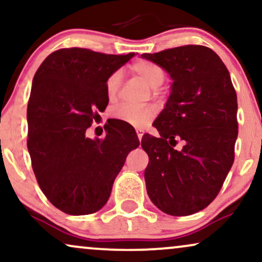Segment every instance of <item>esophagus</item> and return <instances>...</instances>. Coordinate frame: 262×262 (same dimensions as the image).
I'll return each instance as SVG.
<instances>
[{"label": "esophagus", "mask_w": 262, "mask_h": 262, "mask_svg": "<svg viewBox=\"0 0 262 262\" xmlns=\"http://www.w3.org/2000/svg\"><path fill=\"white\" fill-rule=\"evenodd\" d=\"M137 135H138L139 140H141V138H142V135H144V133H142V130H140V129H137Z\"/></svg>", "instance_id": "esophagus-1"}]
</instances>
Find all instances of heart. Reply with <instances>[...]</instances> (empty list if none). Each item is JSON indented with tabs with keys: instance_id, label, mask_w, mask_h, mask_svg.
Wrapping results in <instances>:
<instances>
[{
	"instance_id": "1",
	"label": "heart",
	"mask_w": 262,
	"mask_h": 262,
	"mask_svg": "<svg viewBox=\"0 0 262 262\" xmlns=\"http://www.w3.org/2000/svg\"><path fill=\"white\" fill-rule=\"evenodd\" d=\"M132 71L134 72L138 77H140L142 81H145L150 85L151 88H158L164 83L165 75L164 69L161 65L156 64L151 60H138L132 64ZM122 72L115 71L108 76L105 83V92L108 100L114 101L120 94L122 87ZM157 115V110L152 105H146V106H137V105L130 104H121L116 106L112 110V116L117 120H121L127 123L134 125L137 128H141L144 125L154 120Z\"/></svg>"
}]
</instances>
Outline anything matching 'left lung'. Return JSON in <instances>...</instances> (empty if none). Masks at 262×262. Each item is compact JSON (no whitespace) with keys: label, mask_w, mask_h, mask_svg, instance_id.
Instances as JSON below:
<instances>
[{"label":"left lung","mask_w":262,"mask_h":262,"mask_svg":"<svg viewBox=\"0 0 262 262\" xmlns=\"http://www.w3.org/2000/svg\"><path fill=\"white\" fill-rule=\"evenodd\" d=\"M142 57L173 78L170 97L154 122L161 137L141 139L148 155L147 194L165 214H194L215 200L233 164L236 91L223 60L205 46H181ZM179 140L184 141L180 150L174 148Z\"/></svg>","instance_id":"left-lung-1"}]
</instances>
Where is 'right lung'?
<instances>
[{"label": "right lung", "instance_id": "add662e5", "mask_svg": "<svg viewBox=\"0 0 262 262\" xmlns=\"http://www.w3.org/2000/svg\"><path fill=\"white\" fill-rule=\"evenodd\" d=\"M133 55L61 48L34 76L26 114L28 150L42 192L66 214L101 209L125 157L139 146L134 129L120 121L107 125L104 139L85 137L108 104L107 77Z\"/></svg>", "mask_w": 262, "mask_h": 262}]
</instances>
